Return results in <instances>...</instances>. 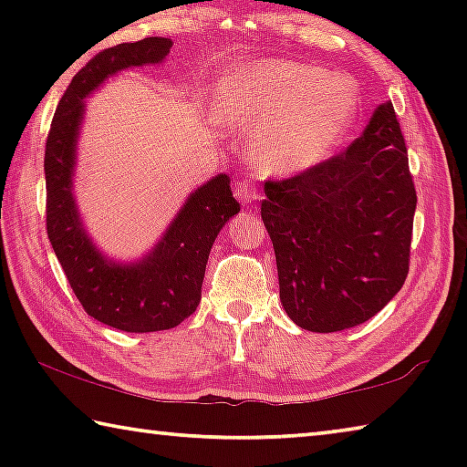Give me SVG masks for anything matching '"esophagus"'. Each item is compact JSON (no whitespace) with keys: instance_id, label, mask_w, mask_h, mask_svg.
<instances>
[{"instance_id":"34e87169","label":"esophagus","mask_w":467,"mask_h":467,"mask_svg":"<svg viewBox=\"0 0 467 467\" xmlns=\"http://www.w3.org/2000/svg\"><path fill=\"white\" fill-rule=\"evenodd\" d=\"M234 195L243 205H251L259 200V192L251 183H247V181H239V183H236Z\"/></svg>"}]
</instances>
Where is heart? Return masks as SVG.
I'll return each mask as SVG.
<instances>
[{
  "instance_id": "b5f03b06",
  "label": "heart",
  "mask_w": 467,
  "mask_h": 467,
  "mask_svg": "<svg viewBox=\"0 0 467 467\" xmlns=\"http://www.w3.org/2000/svg\"><path fill=\"white\" fill-rule=\"evenodd\" d=\"M358 110V88L348 76L274 59L228 78L216 115L236 130L255 128L249 154L259 171L296 175L331 156Z\"/></svg>"
}]
</instances>
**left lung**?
I'll list each match as a JSON object with an SVG mask.
<instances>
[{
  "instance_id": "obj_1",
  "label": "left lung",
  "mask_w": 467,
  "mask_h": 467,
  "mask_svg": "<svg viewBox=\"0 0 467 467\" xmlns=\"http://www.w3.org/2000/svg\"><path fill=\"white\" fill-rule=\"evenodd\" d=\"M264 189L280 300L298 327L360 326L404 286L416 189L391 102L344 152Z\"/></svg>"
}]
</instances>
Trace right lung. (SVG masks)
<instances>
[{"label":"right lung","instance_id":"right-lung-1","mask_svg":"<svg viewBox=\"0 0 467 467\" xmlns=\"http://www.w3.org/2000/svg\"><path fill=\"white\" fill-rule=\"evenodd\" d=\"M171 47V38L150 36L94 55L61 97L45 146L47 234L55 255L84 311L130 334L177 327L197 309L212 244L241 210L231 177H214L189 195L162 239L138 264L109 262L82 228L72 179L84 99L119 69L161 63Z\"/></svg>","mask_w":467,"mask_h":467}]
</instances>
